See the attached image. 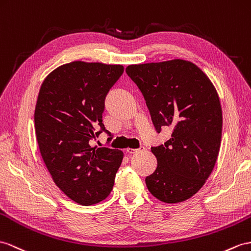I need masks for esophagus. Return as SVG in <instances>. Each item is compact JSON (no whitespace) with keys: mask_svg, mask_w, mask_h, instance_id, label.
I'll return each mask as SVG.
<instances>
[{"mask_svg":"<svg viewBox=\"0 0 251 251\" xmlns=\"http://www.w3.org/2000/svg\"><path fill=\"white\" fill-rule=\"evenodd\" d=\"M144 150H145V148H144V147H142V148H139V149H131V148H129L126 151H127V153L133 154V153H138V152L144 151Z\"/></svg>","mask_w":251,"mask_h":251,"instance_id":"1","label":"esophagus"}]
</instances>
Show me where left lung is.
<instances>
[{
    "instance_id": "obj_1",
    "label": "left lung",
    "mask_w": 251,
    "mask_h": 251,
    "mask_svg": "<svg viewBox=\"0 0 251 251\" xmlns=\"http://www.w3.org/2000/svg\"><path fill=\"white\" fill-rule=\"evenodd\" d=\"M126 71L142 91L156 132L173 129L172 138L151 147L157 166L146 185L163 202L185 201L203 186L217 161L223 129L217 91L188 60L130 65Z\"/></svg>"
}]
</instances>
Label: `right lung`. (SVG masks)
I'll use <instances>...</instances> for the list:
<instances>
[{
	"label": "right lung",
	"mask_w": 251,
	"mask_h": 251,
	"mask_svg": "<svg viewBox=\"0 0 251 251\" xmlns=\"http://www.w3.org/2000/svg\"><path fill=\"white\" fill-rule=\"evenodd\" d=\"M122 73L121 65L75 60L41 84L34 115L40 154L55 184L81 205L108 196L124 158L118 149L90 146L107 132L102 124L105 97Z\"/></svg>",
	"instance_id": "add662e5"
}]
</instances>
